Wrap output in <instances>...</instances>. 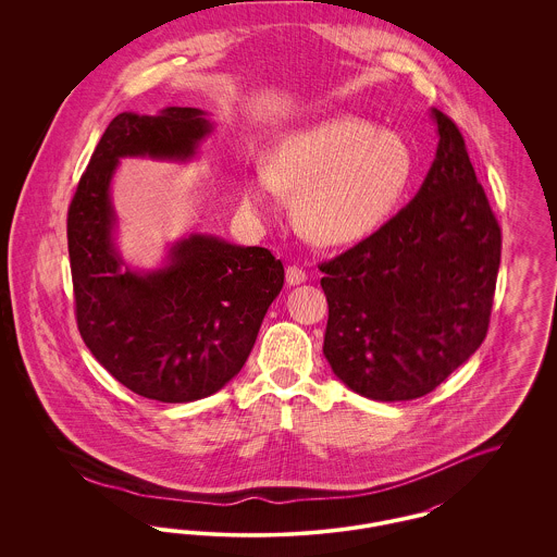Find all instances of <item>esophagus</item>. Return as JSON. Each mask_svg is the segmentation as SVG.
I'll list each match as a JSON object with an SVG mask.
<instances>
[{"mask_svg":"<svg viewBox=\"0 0 557 557\" xmlns=\"http://www.w3.org/2000/svg\"><path fill=\"white\" fill-rule=\"evenodd\" d=\"M307 280V273L300 269V267L290 265L286 269V282H288V286H298V284H302Z\"/></svg>","mask_w":557,"mask_h":557,"instance_id":"1","label":"esophagus"}]
</instances>
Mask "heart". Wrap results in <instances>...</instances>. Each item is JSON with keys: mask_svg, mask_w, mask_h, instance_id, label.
I'll return each mask as SVG.
<instances>
[{"mask_svg": "<svg viewBox=\"0 0 557 557\" xmlns=\"http://www.w3.org/2000/svg\"><path fill=\"white\" fill-rule=\"evenodd\" d=\"M413 177L409 144L368 119L338 114L284 133L265 169L242 184V209L252 219L280 211L282 189H298V225L321 244L368 238L388 221Z\"/></svg>", "mask_w": 557, "mask_h": 557, "instance_id": "obj_1", "label": "heart"}]
</instances>
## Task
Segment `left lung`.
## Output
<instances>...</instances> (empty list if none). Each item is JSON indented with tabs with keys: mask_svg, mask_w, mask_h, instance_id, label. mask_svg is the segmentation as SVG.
<instances>
[{
	"mask_svg": "<svg viewBox=\"0 0 557 557\" xmlns=\"http://www.w3.org/2000/svg\"><path fill=\"white\" fill-rule=\"evenodd\" d=\"M436 157L413 200L370 238L319 267L323 355L371 400L424 397L482 345L502 263V230L459 129L430 108Z\"/></svg>",
	"mask_w": 557,
	"mask_h": 557,
	"instance_id": "obj_1",
	"label": "left lung"
}]
</instances>
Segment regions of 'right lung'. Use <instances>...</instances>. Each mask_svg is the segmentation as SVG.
Listing matches in <instances>:
<instances>
[{
  "label": "right lung",
  "instance_id": "right-lung-1",
  "mask_svg": "<svg viewBox=\"0 0 557 557\" xmlns=\"http://www.w3.org/2000/svg\"><path fill=\"white\" fill-rule=\"evenodd\" d=\"M214 123L200 108L112 119L69 209V257L83 343L139 397L191 403L244 368L284 265L267 248L212 234L169 244L162 265L135 269L119 252L112 177L123 159L189 162Z\"/></svg>",
  "mask_w": 557,
  "mask_h": 557
}]
</instances>
